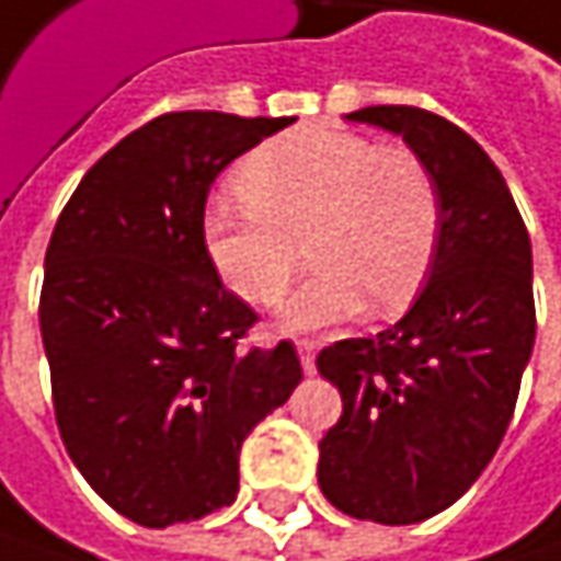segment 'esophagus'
I'll use <instances>...</instances> for the list:
<instances>
[{"instance_id":"esophagus-1","label":"esophagus","mask_w":561,"mask_h":561,"mask_svg":"<svg viewBox=\"0 0 561 561\" xmlns=\"http://www.w3.org/2000/svg\"><path fill=\"white\" fill-rule=\"evenodd\" d=\"M295 350H298L301 369L311 376V373H314V353H318V343H314V340H298V343H295Z\"/></svg>"}]
</instances>
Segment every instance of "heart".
<instances>
[{
  "instance_id": "obj_1",
  "label": "heart",
  "mask_w": 561,
  "mask_h": 561,
  "mask_svg": "<svg viewBox=\"0 0 561 561\" xmlns=\"http://www.w3.org/2000/svg\"><path fill=\"white\" fill-rule=\"evenodd\" d=\"M240 202L202 218L211 266L256 308L282 301L308 233L314 266L282 308L291 331L340 324L366 308H401L427 279L439 240V188L401 144L343 128H298L256 147L233 176Z\"/></svg>"
}]
</instances>
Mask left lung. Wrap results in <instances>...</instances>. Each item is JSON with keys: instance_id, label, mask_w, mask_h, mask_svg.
I'll list each match as a JSON object with an SVG mask.
<instances>
[{"instance_id": "left-lung-1", "label": "left lung", "mask_w": 561, "mask_h": 561, "mask_svg": "<svg viewBox=\"0 0 561 561\" xmlns=\"http://www.w3.org/2000/svg\"><path fill=\"white\" fill-rule=\"evenodd\" d=\"M346 118L401 134L431 167L443 208L411 311L318 353L343 398L318 443V484L356 520L404 527L456 504L504 439L534 353V253L501 170L466 130L414 105Z\"/></svg>"}]
</instances>
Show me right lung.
I'll return each instance as SVG.
<instances>
[{"mask_svg":"<svg viewBox=\"0 0 561 561\" xmlns=\"http://www.w3.org/2000/svg\"><path fill=\"white\" fill-rule=\"evenodd\" d=\"M295 118L170 112L118 140L50 233L41 336L70 459L122 517L163 530L228 507L240 446L301 382L288 340H240L256 311L202 240L218 173Z\"/></svg>","mask_w":561,"mask_h":561,"instance_id":"obj_1","label":"right lung"}]
</instances>
